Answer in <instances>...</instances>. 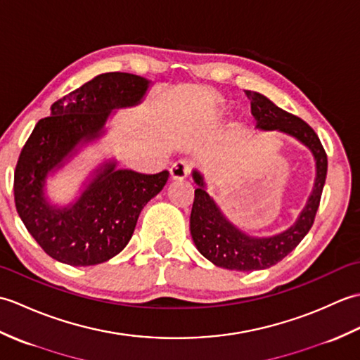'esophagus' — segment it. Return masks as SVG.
Instances as JSON below:
<instances>
[{
    "mask_svg": "<svg viewBox=\"0 0 360 360\" xmlns=\"http://www.w3.org/2000/svg\"><path fill=\"white\" fill-rule=\"evenodd\" d=\"M190 170H192V165H190L188 160L179 159V160H176V162L170 168V178L173 181H182L190 173Z\"/></svg>",
    "mask_w": 360,
    "mask_h": 360,
    "instance_id": "esophagus-1",
    "label": "esophagus"
}]
</instances>
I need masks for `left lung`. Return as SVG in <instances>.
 Returning a JSON list of instances; mask_svg holds the SVG:
<instances>
[{
    "label": "left lung",
    "instance_id": "8db88e82",
    "mask_svg": "<svg viewBox=\"0 0 360 360\" xmlns=\"http://www.w3.org/2000/svg\"><path fill=\"white\" fill-rule=\"evenodd\" d=\"M246 96L250 101L252 116L257 120V128L278 129L288 133L312 151L316 158L317 178L307 207L292 227L271 238H252L233 227L223 217L217 204L204 190L202 176L193 172L198 188L195 190L193 207L190 213V233L195 246L213 264L241 272L267 269L281 262L289 252L298 246V243L314 224L328 172L326 151L319 136L307 122L278 108L269 98L254 91H246Z\"/></svg>",
    "mask_w": 360,
    "mask_h": 360
}]
</instances>
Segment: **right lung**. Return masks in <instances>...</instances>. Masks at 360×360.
I'll list each match as a JSON object with an SVG mask.
<instances>
[{"mask_svg": "<svg viewBox=\"0 0 360 360\" xmlns=\"http://www.w3.org/2000/svg\"><path fill=\"white\" fill-rule=\"evenodd\" d=\"M148 80L128 72L101 74L51 106L22 147L13 173L15 207L27 232L60 263L93 266L124 249L139 213L168 179V172L142 174L106 164L80 200L63 210L43 198L48 173L82 141L98 137L111 110L136 105Z\"/></svg>", "mask_w": 360, "mask_h": 360, "instance_id": "obj_1", "label": "right lung"}]
</instances>
